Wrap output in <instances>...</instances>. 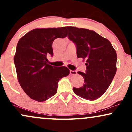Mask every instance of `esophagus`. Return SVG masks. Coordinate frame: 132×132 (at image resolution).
I'll return each mask as SVG.
<instances>
[{
    "label": "esophagus",
    "mask_w": 132,
    "mask_h": 132,
    "mask_svg": "<svg viewBox=\"0 0 132 132\" xmlns=\"http://www.w3.org/2000/svg\"><path fill=\"white\" fill-rule=\"evenodd\" d=\"M70 74L71 75H76L77 74V72L76 71H72V70H70Z\"/></svg>",
    "instance_id": "1"
}]
</instances>
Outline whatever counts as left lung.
<instances>
[{"mask_svg":"<svg viewBox=\"0 0 132 132\" xmlns=\"http://www.w3.org/2000/svg\"><path fill=\"white\" fill-rule=\"evenodd\" d=\"M68 38L76 44L77 56L85 60V73L80 88H73L77 96L94 101L105 93L116 72L117 55L111 43L93 30L66 27Z\"/></svg>","mask_w":132,"mask_h":132,"instance_id":"left-lung-1","label":"left lung"}]
</instances>
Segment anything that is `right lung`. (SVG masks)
<instances>
[{
	"label": "right lung",
	"instance_id": "right-lung-1",
	"mask_svg": "<svg viewBox=\"0 0 132 132\" xmlns=\"http://www.w3.org/2000/svg\"><path fill=\"white\" fill-rule=\"evenodd\" d=\"M66 27L35 29L19 40L14 56L18 79L24 92L38 102L49 99L56 93L58 83L69 74L65 66L48 64L47 56H53L52 43L67 36Z\"/></svg>",
	"mask_w": 132,
	"mask_h": 132
}]
</instances>
